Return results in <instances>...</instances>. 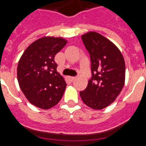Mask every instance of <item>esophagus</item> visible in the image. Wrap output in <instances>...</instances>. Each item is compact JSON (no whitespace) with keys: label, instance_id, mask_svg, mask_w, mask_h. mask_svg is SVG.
Listing matches in <instances>:
<instances>
[{"label":"esophagus","instance_id":"34e87169","mask_svg":"<svg viewBox=\"0 0 146 146\" xmlns=\"http://www.w3.org/2000/svg\"><path fill=\"white\" fill-rule=\"evenodd\" d=\"M69 79L71 82H72V81H74V80L76 79V77H69Z\"/></svg>","mask_w":146,"mask_h":146}]
</instances>
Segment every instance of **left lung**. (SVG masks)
I'll return each instance as SVG.
<instances>
[{
  "label": "left lung",
  "mask_w": 146,
  "mask_h": 146,
  "mask_svg": "<svg viewBox=\"0 0 146 146\" xmlns=\"http://www.w3.org/2000/svg\"><path fill=\"white\" fill-rule=\"evenodd\" d=\"M91 62V77L80 91L83 102L94 110L109 106L115 100L125 81V62L120 50L110 40L96 32L82 36Z\"/></svg>",
  "instance_id": "8db88e82"
}]
</instances>
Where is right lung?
I'll return each instance as SVG.
<instances>
[{"mask_svg":"<svg viewBox=\"0 0 146 146\" xmlns=\"http://www.w3.org/2000/svg\"><path fill=\"white\" fill-rule=\"evenodd\" d=\"M66 41L43 37L25 50L17 66V80L28 101L41 109H50L59 102L66 83L57 72L55 56Z\"/></svg>","mask_w":146,"mask_h":146,"instance_id":"right-lung-1","label":"right lung"}]
</instances>
